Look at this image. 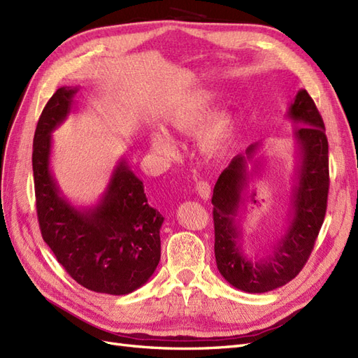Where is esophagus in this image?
Returning <instances> with one entry per match:
<instances>
[{
    "instance_id": "1",
    "label": "esophagus",
    "mask_w": 358,
    "mask_h": 358,
    "mask_svg": "<svg viewBox=\"0 0 358 358\" xmlns=\"http://www.w3.org/2000/svg\"><path fill=\"white\" fill-rule=\"evenodd\" d=\"M196 192L199 194V196L203 199V200H209L210 199V192H212V188L209 185V182L206 180H199L196 183Z\"/></svg>"
}]
</instances>
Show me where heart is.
Masks as SVG:
<instances>
[{"label": "heart", "mask_w": 358, "mask_h": 358, "mask_svg": "<svg viewBox=\"0 0 358 358\" xmlns=\"http://www.w3.org/2000/svg\"><path fill=\"white\" fill-rule=\"evenodd\" d=\"M220 91L203 88L191 92L166 115V124L173 131L183 136L196 134L197 143L204 154L215 155L229 148L237 133V115L233 107L221 106L211 115ZM149 145L161 158H171L176 152L175 138L166 129L155 128L149 133Z\"/></svg>", "instance_id": "1"}]
</instances>
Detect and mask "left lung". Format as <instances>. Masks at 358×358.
<instances>
[{"mask_svg": "<svg viewBox=\"0 0 358 358\" xmlns=\"http://www.w3.org/2000/svg\"><path fill=\"white\" fill-rule=\"evenodd\" d=\"M287 117L296 125V166L292 178L288 225L284 234L263 257L249 258L241 242L237 221L245 206L249 182L262 170L257 157L263 142L249 145L236 155L215 183L212 204L215 224V258L222 278L237 289L251 294L288 284L306 264L321 230L329 194V142L322 117L306 90H299ZM248 164H252L249 171Z\"/></svg>", "mask_w": 358, "mask_h": 358, "instance_id": "obj_1", "label": "left lung"}]
</instances>
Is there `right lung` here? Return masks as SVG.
<instances>
[{"mask_svg":"<svg viewBox=\"0 0 358 358\" xmlns=\"http://www.w3.org/2000/svg\"><path fill=\"white\" fill-rule=\"evenodd\" d=\"M79 86H62L43 109L32 145V171L43 241L67 273L95 292L124 296L145 285L161 257L162 216L148 204L143 182L122 157L95 204L64 196L50 169L52 133L73 110Z\"/></svg>","mask_w":358,"mask_h":358,"instance_id":"1","label":"right lung"}]
</instances>
